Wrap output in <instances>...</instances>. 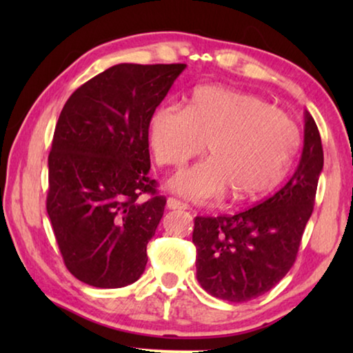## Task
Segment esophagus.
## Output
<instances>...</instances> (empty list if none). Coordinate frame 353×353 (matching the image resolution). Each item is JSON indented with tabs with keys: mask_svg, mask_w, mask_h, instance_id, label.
<instances>
[{
	"mask_svg": "<svg viewBox=\"0 0 353 353\" xmlns=\"http://www.w3.org/2000/svg\"><path fill=\"white\" fill-rule=\"evenodd\" d=\"M166 207L170 208V210H187L188 205L185 204V202L179 201L176 198H168V201H166Z\"/></svg>",
	"mask_w": 353,
	"mask_h": 353,
	"instance_id": "34e87169",
	"label": "esophagus"
}]
</instances>
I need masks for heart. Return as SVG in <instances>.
Here are the masks:
<instances>
[{"label": "heart", "instance_id": "obj_1", "mask_svg": "<svg viewBox=\"0 0 353 353\" xmlns=\"http://www.w3.org/2000/svg\"><path fill=\"white\" fill-rule=\"evenodd\" d=\"M208 159L179 171L171 190L194 202L255 199L283 181L299 145L294 123L255 94L219 85L196 88L187 109L168 104L149 121L155 162L179 168L202 148Z\"/></svg>", "mask_w": 353, "mask_h": 353}]
</instances>
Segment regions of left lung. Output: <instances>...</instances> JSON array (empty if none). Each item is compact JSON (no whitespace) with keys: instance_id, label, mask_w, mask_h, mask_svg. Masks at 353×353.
Listing matches in <instances>:
<instances>
[{"instance_id":"obj_1","label":"left lung","mask_w":353,"mask_h":353,"mask_svg":"<svg viewBox=\"0 0 353 353\" xmlns=\"http://www.w3.org/2000/svg\"><path fill=\"white\" fill-rule=\"evenodd\" d=\"M324 166L318 126L305 112L294 174L271 198L236 214L196 216V277L208 294L248 302L270 291L294 265Z\"/></svg>"}]
</instances>
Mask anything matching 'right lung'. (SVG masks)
Segmentation results:
<instances>
[{
    "instance_id": "add662e5",
    "label": "right lung",
    "mask_w": 353,
    "mask_h": 353,
    "mask_svg": "<svg viewBox=\"0 0 353 353\" xmlns=\"http://www.w3.org/2000/svg\"><path fill=\"white\" fill-rule=\"evenodd\" d=\"M185 67L119 63L63 105L48 157L46 210L65 266L83 283L121 288L145 271L166 204L148 174L149 121Z\"/></svg>"
}]
</instances>
